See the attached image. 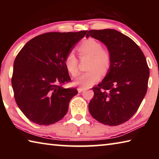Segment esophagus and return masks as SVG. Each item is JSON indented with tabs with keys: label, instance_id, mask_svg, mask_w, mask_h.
Returning <instances> with one entry per match:
<instances>
[{
	"label": "esophagus",
	"instance_id": "1",
	"mask_svg": "<svg viewBox=\"0 0 159 159\" xmlns=\"http://www.w3.org/2000/svg\"><path fill=\"white\" fill-rule=\"evenodd\" d=\"M84 90H85V88H81V87L78 88V92H79V93H81L82 91Z\"/></svg>",
	"mask_w": 159,
	"mask_h": 159
}]
</instances>
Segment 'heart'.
Masks as SVG:
<instances>
[{
    "instance_id": "b5f03b06",
    "label": "heart",
    "mask_w": 159,
    "mask_h": 159,
    "mask_svg": "<svg viewBox=\"0 0 159 159\" xmlns=\"http://www.w3.org/2000/svg\"><path fill=\"white\" fill-rule=\"evenodd\" d=\"M80 57H90L88 71L78 78L76 84L83 88H89L100 79L102 72L106 74L111 65V55L108 50L104 49L100 42L93 39L83 41L77 48ZM64 64L67 71L72 76L79 74V60L73 52L67 54Z\"/></svg>"
}]
</instances>
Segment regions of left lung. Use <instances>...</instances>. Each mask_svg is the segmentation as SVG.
I'll return each instance as SVG.
<instances>
[{
    "mask_svg": "<svg viewBox=\"0 0 159 159\" xmlns=\"http://www.w3.org/2000/svg\"><path fill=\"white\" fill-rule=\"evenodd\" d=\"M91 36L104 43L111 55L105 78L93 88L88 109L98 121L118 125L138 111L146 95L149 68L139 47L130 38L114 29L90 30Z\"/></svg>",
    "mask_w": 159,
    "mask_h": 159,
    "instance_id": "left-lung-1",
    "label": "left lung"
}]
</instances>
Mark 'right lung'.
I'll return each mask as SVG.
<instances>
[{
  "label": "right lung",
  "instance_id": "1",
  "mask_svg": "<svg viewBox=\"0 0 159 159\" xmlns=\"http://www.w3.org/2000/svg\"><path fill=\"white\" fill-rule=\"evenodd\" d=\"M86 33L43 34L26 43L17 54L12 86L16 103L31 121L51 125L67 113L69 102L78 91L62 87L71 81L64 60Z\"/></svg>",
  "mask_w": 159,
  "mask_h": 159
}]
</instances>
